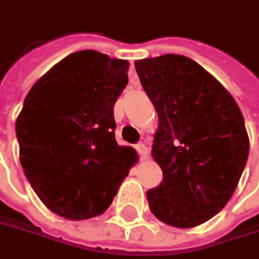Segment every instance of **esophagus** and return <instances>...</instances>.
I'll use <instances>...</instances> for the list:
<instances>
[{
    "instance_id": "esophagus-1",
    "label": "esophagus",
    "mask_w": 259,
    "mask_h": 259,
    "mask_svg": "<svg viewBox=\"0 0 259 259\" xmlns=\"http://www.w3.org/2000/svg\"><path fill=\"white\" fill-rule=\"evenodd\" d=\"M137 151H138V154L141 155V158H147L148 157V148H147V145L145 144H142V142H140V144H137Z\"/></svg>"
}]
</instances>
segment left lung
I'll return each instance as SVG.
<instances>
[{
	"mask_svg": "<svg viewBox=\"0 0 259 259\" xmlns=\"http://www.w3.org/2000/svg\"><path fill=\"white\" fill-rule=\"evenodd\" d=\"M135 69L158 112L151 154L164 180L147 191L151 212L177 228L201 225L227 205L247 164L249 140L241 109L188 57L138 60Z\"/></svg>",
	"mask_w": 259,
	"mask_h": 259,
	"instance_id": "obj_1",
	"label": "left lung"
}]
</instances>
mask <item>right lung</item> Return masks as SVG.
Listing matches in <instances>:
<instances>
[{"mask_svg":"<svg viewBox=\"0 0 259 259\" xmlns=\"http://www.w3.org/2000/svg\"><path fill=\"white\" fill-rule=\"evenodd\" d=\"M128 67L93 50L69 54L32 85L17 118L24 174L45 206L67 220L102 214L137 162L114 134Z\"/></svg>","mask_w":259,"mask_h":259,"instance_id":"add662e5","label":"right lung"}]
</instances>
